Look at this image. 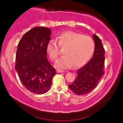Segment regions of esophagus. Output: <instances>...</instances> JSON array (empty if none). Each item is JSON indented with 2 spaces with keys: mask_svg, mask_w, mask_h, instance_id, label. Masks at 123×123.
I'll use <instances>...</instances> for the list:
<instances>
[{
  "mask_svg": "<svg viewBox=\"0 0 123 123\" xmlns=\"http://www.w3.org/2000/svg\"><path fill=\"white\" fill-rule=\"evenodd\" d=\"M57 72H58V73H64V72H65V71H64V70L58 69L57 70Z\"/></svg>",
  "mask_w": 123,
  "mask_h": 123,
  "instance_id": "1",
  "label": "esophagus"
}]
</instances>
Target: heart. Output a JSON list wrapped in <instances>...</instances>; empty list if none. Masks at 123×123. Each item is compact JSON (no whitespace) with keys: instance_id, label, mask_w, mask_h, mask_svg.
Listing matches in <instances>:
<instances>
[{"instance_id":"heart-1","label":"heart","mask_w":123,"mask_h":123,"mask_svg":"<svg viewBox=\"0 0 123 123\" xmlns=\"http://www.w3.org/2000/svg\"><path fill=\"white\" fill-rule=\"evenodd\" d=\"M57 43L54 40L49 42L46 47L47 53L53 61L57 59L61 54L59 47L65 49V55L58 60L56 66L60 69L82 67L91 58L95 50L93 40L88 36L73 31L62 33Z\"/></svg>"}]
</instances>
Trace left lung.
<instances>
[{"mask_svg": "<svg viewBox=\"0 0 123 123\" xmlns=\"http://www.w3.org/2000/svg\"><path fill=\"white\" fill-rule=\"evenodd\" d=\"M95 51L91 59L82 68L77 70L75 81L69 87L77 95H86L96 88L104 74L105 50L102 41L97 35H93Z\"/></svg>", "mask_w": 123, "mask_h": 123, "instance_id": "1", "label": "left lung"}]
</instances>
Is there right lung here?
Returning <instances> with one entry per match:
<instances>
[{
  "mask_svg": "<svg viewBox=\"0 0 123 123\" xmlns=\"http://www.w3.org/2000/svg\"><path fill=\"white\" fill-rule=\"evenodd\" d=\"M50 35V28L36 27L25 33L18 43L15 68L22 85L33 93L48 92L56 74L46 57Z\"/></svg>",
  "mask_w": 123,
  "mask_h": 123,
  "instance_id": "1",
  "label": "right lung"
}]
</instances>
